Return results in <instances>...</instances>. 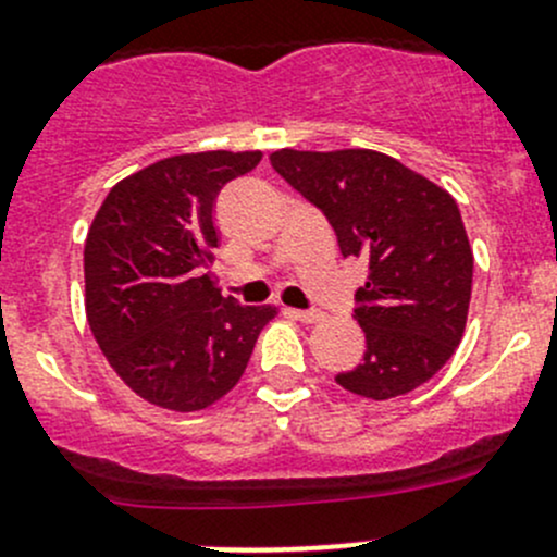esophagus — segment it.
Returning <instances> with one entry per match:
<instances>
[{
  "label": "esophagus",
  "instance_id": "1",
  "mask_svg": "<svg viewBox=\"0 0 557 557\" xmlns=\"http://www.w3.org/2000/svg\"><path fill=\"white\" fill-rule=\"evenodd\" d=\"M287 314H289V317H295V320L306 322V325H314V322H322V320H325V314H322V311H300V309H289Z\"/></svg>",
  "mask_w": 557,
  "mask_h": 557
}]
</instances>
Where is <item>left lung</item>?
<instances>
[{"mask_svg":"<svg viewBox=\"0 0 557 557\" xmlns=\"http://www.w3.org/2000/svg\"><path fill=\"white\" fill-rule=\"evenodd\" d=\"M270 163L327 215L344 257L369 262V282L355 293L367 352L336 383L383 401L432 380L462 342L473 289L454 196L377 150L287 147Z\"/></svg>","mask_w":557,"mask_h":557,"instance_id":"1","label":"left lung"}]
</instances>
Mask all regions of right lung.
<instances>
[{"mask_svg":"<svg viewBox=\"0 0 557 557\" xmlns=\"http://www.w3.org/2000/svg\"><path fill=\"white\" fill-rule=\"evenodd\" d=\"M262 152H188L120 180L84 243V306L109 367L150 405L196 412L243 377L275 306H240L213 275L215 196Z\"/></svg>","mask_w":557,"mask_h":557,"instance_id":"add662e5","label":"right lung"}]
</instances>
